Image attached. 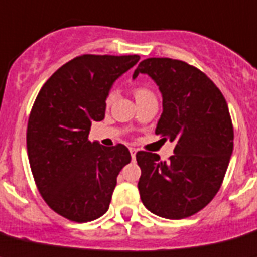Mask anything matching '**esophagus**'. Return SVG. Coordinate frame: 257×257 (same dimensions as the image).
I'll return each mask as SVG.
<instances>
[{
  "mask_svg": "<svg viewBox=\"0 0 257 257\" xmlns=\"http://www.w3.org/2000/svg\"><path fill=\"white\" fill-rule=\"evenodd\" d=\"M130 155L133 157V160L135 161V156H137V150L135 148H130Z\"/></svg>",
  "mask_w": 257,
  "mask_h": 257,
  "instance_id": "esophagus-1",
  "label": "esophagus"
}]
</instances>
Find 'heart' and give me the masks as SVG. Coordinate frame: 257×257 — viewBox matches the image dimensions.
Instances as JSON below:
<instances>
[{
    "mask_svg": "<svg viewBox=\"0 0 257 257\" xmlns=\"http://www.w3.org/2000/svg\"><path fill=\"white\" fill-rule=\"evenodd\" d=\"M134 96H135V100H142V98H147V97H155L153 96L152 92L150 91L148 88L146 87H137V88L134 89ZM114 100V95L110 93V95L106 97V105H110Z\"/></svg>",
    "mask_w": 257,
    "mask_h": 257,
    "instance_id": "obj_1",
    "label": "heart"
}]
</instances>
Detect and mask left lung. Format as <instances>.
Instances as JSON below:
<instances>
[{"label":"left lung","mask_w":257,"mask_h":257,"mask_svg":"<svg viewBox=\"0 0 257 257\" xmlns=\"http://www.w3.org/2000/svg\"><path fill=\"white\" fill-rule=\"evenodd\" d=\"M139 74L151 76L162 95L156 135L175 142L169 162L137 153L140 199L157 216L186 218L208 205L222 185L234 147L229 107L216 84L183 61L147 58L133 78Z\"/></svg>","instance_id":"8db88e82"}]
</instances>
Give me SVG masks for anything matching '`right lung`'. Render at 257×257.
Listing matches in <instances>:
<instances>
[{
	"mask_svg": "<svg viewBox=\"0 0 257 257\" xmlns=\"http://www.w3.org/2000/svg\"><path fill=\"white\" fill-rule=\"evenodd\" d=\"M139 60L83 54L57 70L35 100L27 126L31 170L45 203L67 220L101 217L131 161L123 144L104 147L88 135L92 122L104 119L111 85Z\"/></svg>",
	"mask_w": 257,
	"mask_h": 257,
	"instance_id": "right-lung-1",
	"label": "right lung"
}]
</instances>
